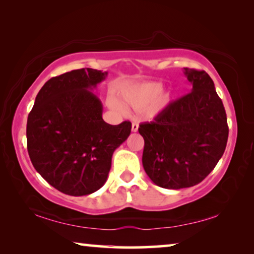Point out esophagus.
Instances as JSON below:
<instances>
[{
	"instance_id": "34e87169",
	"label": "esophagus",
	"mask_w": 254,
	"mask_h": 254,
	"mask_svg": "<svg viewBox=\"0 0 254 254\" xmlns=\"http://www.w3.org/2000/svg\"><path fill=\"white\" fill-rule=\"evenodd\" d=\"M131 130H132V132H137V130H139V124H137L136 122H133Z\"/></svg>"
}]
</instances>
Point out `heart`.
<instances>
[{"label": "heart", "instance_id": "obj_1", "mask_svg": "<svg viewBox=\"0 0 254 254\" xmlns=\"http://www.w3.org/2000/svg\"><path fill=\"white\" fill-rule=\"evenodd\" d=\"M119 104L113 100L109 101V105L117 111L133 110L141 111L151 105L153 113H158L169 103L170 95L162 92V85L156 81H147L128 86L119 94Z\"/></svg>", "mask_w": 254, "mask_h": 254}]
</instances>
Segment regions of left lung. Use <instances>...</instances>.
I'll use <instances>...</instances> for the list:
<instances>
[{
	"instance_id": "1",
	"label": "left lung",
	"mask_w": 254,
	"mask_h": 254,
	"mask_svg": "<svg viewBox=\"0 0 254 254\" xmlns=\"http://www.w3.org/2000/svg\"><path fill=\"white\" fill-rule=\"evenodd\" d=\"M191 92L140 124L142 165L157 186L188 188L207 177L225 151L229 127L214 81L204 70L184 68Z\"/></svg>"
}]
</instances>
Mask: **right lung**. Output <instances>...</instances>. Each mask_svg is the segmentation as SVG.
I'll list each match as a JSON object with an SVG mask.
<instances>
[{
  "label": "right lung",
  "instance_id": "add662e5",
  "mask_svg": "<svg viewBox=\"0 0 254 254\" xmlns=\"http://www.w3.org/2000/svg\"><path fill=\"white\" fill-rule=\"evenodd\" d=\"M107 71L83 68L42 86L27 122L30 160L46 182L70 196H84L106 183L112 156L131 133V123L111 126L94 89Z\"/></svg>",
  "mask_w": 254,
  "mask_h": 254
}]
</instances>
